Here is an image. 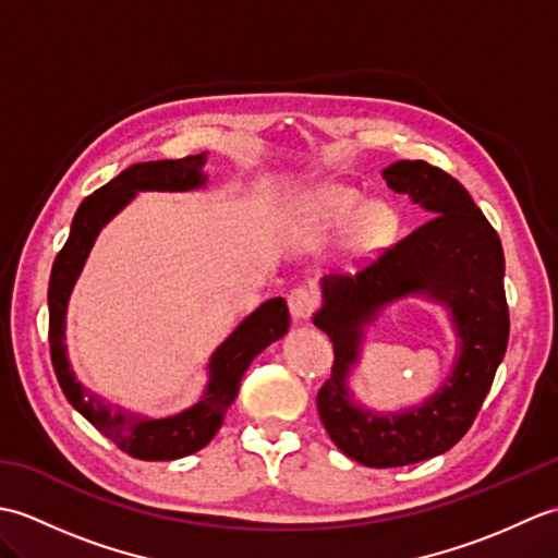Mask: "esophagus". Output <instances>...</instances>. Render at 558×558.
Masks as SVG:
<instances>
[{
    "label": "esophagus",
    "mask_w": 558,
    "mask_h": 558,
    "mask_svg": "<svg viewBox=\"0 0 558 558\" xmlns=\"http://www.w3.org/2000/svg\"><path fill=\"white\" fill-rule=\"evenodd\" d=\"M288 306L298 322H304V318H310L318 310V298L310 288H294L288 294Z\"/></svg>",
    "instance_id": "34e87169"
}]
</instances>
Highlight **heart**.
Segmentation results:
<instances>
[{"label":"heart","mask_w":558,"mask_h":558,"mask_svg":"<svg viewBox=\"0 0 558 558\" xmlns=\"http://www.w3.org/2000/svg\"><path fill=\"white\" fill-rule=\"evenodd\" d=\"M350 186H328L304 208V222L318 230H340L357 218L354 232L364 246L386 242L396 230V213L384 204H369Z\"/></svg>","instance_id":"1"}]
</instances>
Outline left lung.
<instances>
[{
	"label": "left lung",
	"instance_id": "left-lung-1",
	"mask_svg": "<svg viewBox=\"0 0 558 558\" xmlns=\"http://www.w3.org/2000/svg\"><path fill=\"white\" fill-rule=\"evenodd\" d=\"M384 177L388 189L410 196L432 218L354 278H326L324 310L314 316L333 342V366L316 396L318 414L342 453L366 468L412 465L453 448L489 393L511 328L501 240L465 186L424 160H400ZM414 291L451 306L463 338L461 360L422 409L378 418L349 402L347 366L356 356L361 324L390 299Z\"/></svg>",
	"mask_w": 558,
	"mask_h": 558
}]
</instances>
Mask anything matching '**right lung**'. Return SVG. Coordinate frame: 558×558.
Instances as JSON below:
<instances>
[{"label": "right lung", "instance_id": "1", "mask_svg": "<svg viewBox=\"0 0 558 558\" xmlns=\"http://www.w3.org/2000/svg\"><path fill=\"white\" fill-rule=\"evenodd\" d=\"M204 156H186L180 160L141 162L117 174L112 182L96 189L78 206L66 244L54 258L47 304H50V357L66 400L86 417L98 432L138 460H174L192 456L204 448L225 420V412L240 393V381L246 366L260 350L288 333L290 312L282 298L268 300L236 326L234 333L222 342L210 360V384L194 408L168 420L132 417L120 410L102 405L98 398L88 396L69 369L64 352V314L69 292L74 288L93 242L100 228L114 213H120L136 192L158 189V192H184L206 182Z\"/></svg>", "mask_w": 558, "mask_h": 558}]
</instances>
